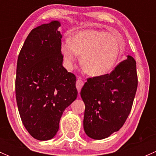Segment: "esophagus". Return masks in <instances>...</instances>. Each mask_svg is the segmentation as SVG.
Segmentation results:
<instances>
[{
	"label": "esophagus",
	"instance_id": "1",
	"mask_svg": "<svg viewBox=\"0 0 156 156\" xmlns=\"http://www.w3.org/2000/svg\"><path fill=\"white\" fill-rule=\"evenodd\" d=\"M83 85H84V82H83V81H81V78H78V79L76 81V87H77V90H78V93H80V91H81V87H83Z\"/></svg>",
	"mask_w": 156,
	"mask_h": 156
}]
</instances>
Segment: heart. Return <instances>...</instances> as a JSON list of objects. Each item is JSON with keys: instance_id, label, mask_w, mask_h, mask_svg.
Listing matches in <instances>:
<instances>
[{"instance_id": "heart-1", "label": "heart", "mask_w": 156, "mask_h": 156, "mask_svg": "<svg viewBox=\"0 0 156 156\" xmlns=\"http://www.w3.org/2000/svg\"><path fill=\"white\" fill-rule=\"evenodd\" d=\"M125 48L124 40L117 34L100 30L78 31L62 45L66 68L72 69L77 56L81 66L90 76H103L117 64Z\"/></svg>"}]
</instances>
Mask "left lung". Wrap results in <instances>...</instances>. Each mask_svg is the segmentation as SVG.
Instances as JSON below:
<instances>
[{"label":"left lung","mask_w":156,"mask_h":156,"mask_svg":"<svg viewBox=\"0 0 156 156\" xmlns=\"http://www.w3.org/2000/svg\"><path fill=\"white\" fill-rule=\"evenodd\" d=\"M136 88V61L131 56L110 74L88 78L81 91L86 134L103 140L119 130L130 114Z\"/></svg>","instance_id":"8db88e82"}]
</instances>
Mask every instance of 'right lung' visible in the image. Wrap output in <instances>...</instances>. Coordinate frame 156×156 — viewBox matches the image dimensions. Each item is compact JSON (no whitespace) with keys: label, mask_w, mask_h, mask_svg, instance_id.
Segmentation results:
<instances>
[{"label":"right lung","mask_w":156,"mask_h":156,"mask_svg":"<svg viewBox=\"0 0 156 156\" xmlns=\"http://www.w3.org/2000/svg\"><path fill=\"white\" fill-rule=\"evenodd\" d=\"M60 23L32 29L18 56L16 98L23 125L34 139L57 133L64 110L77 98L76 77L62 66Z\"/></svg>","instance_id":"add662e5"}]
</instances>
